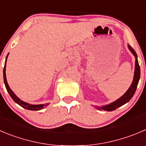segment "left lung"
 Masks as SVG:
<instances>
[{"label":"left lung","instance_id":"8db88e82","mask_svg":"<svg viewBox=\"0 0 146 146\" xmlns=\"http://www.w3.org/2000/svg\"><path fill=\"white\" fill-rule=\"evenodd\" d=\"M128 48L131 51L133 54L135 56V59H135V66L134 78H133V81L132 82V84L130 85V88L127 90V91L125 93L124 95L121 98H119L118 100H117L115 102H112V103L106 105V106L102 107V108H97L100 110H103L106 111L115 110L117 108H120L122 105H125L127 102H129L130 100V99L133 98V95H134L135 92V90H136L137 86H138V82H139L140 80V77H141V69H140L139 64H138V59H137V54L135 53V50L130 45H128Z\"/></svg>","mask_w":146,"mask_h":146}]
</instances>
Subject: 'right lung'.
I'll return each instance as SVG.
<instances>
[{"mask_svg":"<svg viewBox=\"0 0 146 146\" xmlns=\"http://www.w3.org/2000/svg\"><path fill=\"white\" fill-rule=\"evenodd\" d=\"M8 55H7L6 59H5V66H4V68H3V80H4V83H5V87H6V90L7 91H8V94L10 95V96L11 97V98L14 100L15 102L19 104L20 106H21L22 108H25V109L30 110H39L43 109L44 107H46L47 105H48V103L45 104V105H44H44H31V104L26 103V102L21 100L19 99L16 95H15L14 93H13V92L11 90V88H10L9 86H8V82H7L6 76H5V66H6V60H7V57H8Z\"/></svg>","mask_w":146,"mask_h":146,"instance_id":"1","label":"right lung"}]
</instances>
